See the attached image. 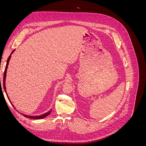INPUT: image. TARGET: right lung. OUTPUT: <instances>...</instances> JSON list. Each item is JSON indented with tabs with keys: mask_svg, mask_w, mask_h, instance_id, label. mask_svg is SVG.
Masks as SVG:
<instances>
[{
	"mask_svg": "<svg viewBox=\"0 0 146 146\" xmlns=\"http://www.w3.org/2000/svg\"><path fill=\"white\" fill-rule=\"evenodd\" d=\"M15 50H13L12 51L11 54H10V55L9 56V57H8V60H7V64H6V67H5V71H4V74H3V86L4 90H5V92H6V94H7V91H6V86H5V80H6V76H7V68H8V63H9L10 60V58H11V54H13V52H14V51H15ZM0 81H1V78H0ZM7 98H8V100H10V103L11 104V101H10V100L9 98H8V94H7ZM11 105H12L13 107L15 108V107H14V106H13V105L12 104H11ZM50 112H51V110H50L49 111H48V112H47V113H44V114H42V115H40V116H28V115H25V114H23V116H24L25 117H29V118H31V119H43V118H44V117H46V116H47L49 115V114H50Z\"/></svg>",
	"mask_w": 146,
	"mask_h": 146,
	"instance_id": "right-lung-1",
	"label": "right lung"
}]
</instances>
